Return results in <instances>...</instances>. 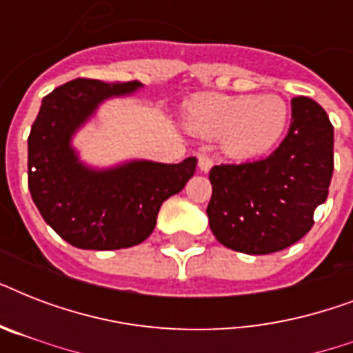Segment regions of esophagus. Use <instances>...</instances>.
I'll list each match as a JSON object with an SVG mask.
<instances>
[{
    "mask_svg": "<svg viewBox=\"0 0 353 353\" xmlns=\"http://www.w3.org/2000/svg\"><path fill=\"white\" fill-rule=\"evenodd\" d=\"M198 165H199V168H201V172H209L210 168H212V165H214V161H212V157H210V155L199 154Z\"/></svg>",
    "mask_w": 353,
    "mask_h": 353,
    "instance_id": "esophagus-1",
    "label": "esophagus"
}]
</instances>
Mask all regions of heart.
<instances>
[{"instance_id": "1", "label": "heart", "mask_w": 353, "mask_h": 353, "mask_svg": "<svg viewBox=\"0 0 353 353\" xmlns=\"http://www.w3.org/2000/svg\"><path fill=\"white\" fill-rule=\"evenodd\" d=\"M291 121L279 95H203L188 108L190 126L207 137H221L236 159H256L273 152Z\"/></svg>"}]
</instances>
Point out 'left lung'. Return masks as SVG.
<instances>
[{
  "label": "left lung",
  "mask_w": 353,
  "mask_h": 353,
  "mask_svg": "<svg viewBox=\"0 0 353 353\" xmlns=\"http://www.w3.org/2000/svg\"><path fill=\"white\" fill-rule=\"evenodd\" d=\"M332 174L334 126L317 102L295 97L290 132L273 154L210 168V231L232 251H282L310 232L313 212L328 198Z\"/></svg>",
  "instance_id": "1"
}]
</instances>
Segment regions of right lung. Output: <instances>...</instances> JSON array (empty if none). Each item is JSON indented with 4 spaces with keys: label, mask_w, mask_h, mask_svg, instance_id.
I'll list each match as a JSON object with an SVG mask.
<instances>
[{
    "label": "right lung",
    "mask_w": 353,
    "mask_h": 353,
    "mask_svg": "<svg viewBox=\"0 0 353 353\" xmlns=\"http://www.w3.org/2000/svg\"><path fill=\"white\" fill-rule=\"evenodd\" d=\"M141 88L137 80L106 84L77 79L41 101L29 133V190L52 231L79 247L112 251L152 234L165 199L181 192L196 159L179 165L133 161L112 170H90L71 148V135L108 97Z\"/></svg>",
    "instance_id": "obj_1"
}]
</instances>
